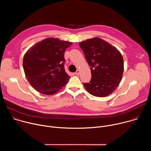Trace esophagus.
Listing matches in <instances>:
<instances>
[{
	"instance_id": "1",
	"label": "esophagus",
	"mask_w": 151,
	"mask_h": 151,
	"mask_svg": "<svg viewBox=\"0 0 151 151\" xmlns=\"http://www.w3.org/2000/svg\"><path fill=\"white\" fill-rule=\"evenodd\" d=\"M79 73H80V70H77L76 72H75V75H79Z\"/></svg>"
}]
</instances>
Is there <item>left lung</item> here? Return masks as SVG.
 I'll list each match as a JSON object with an SVG mask.
<instances>
[{"label": "left lung", "instance_id": "obj_1", "mask_svg": "<svg viewBox=\"0 0 151 151\" xmlns=\"http://www.w3.org/2000/svg\"><path fill=\"white\" fill-rule=\"evenodd\" d=\"M79 44L91 72L90 82L83 83L85 89L96 97L110 95L122 79L124 60L121 52L99 37L89 39Z\"/></svg>", "mask_w": 151, "mask_h": 151}]
</instances>
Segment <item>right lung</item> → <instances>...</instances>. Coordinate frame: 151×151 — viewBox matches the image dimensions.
Instances as JSON below:
<instances>
[{
    "label": "right lung",
    "instance_id": "1",
    "mask_svg": "<svg viewBox=\"0 0 151 151\" xmlns=\"http://www.w3.org/2000/svg\"><path fill=\"white\" fill-rule=\"evenodd\" d=\"M72 42L49 37L30 48L24 55L23 66L28 81L38 92L52 95L68 82L64 55Z\"/></svg>",
    "mask_w": 151,
    "mask_h": 151
}]
</instances>
